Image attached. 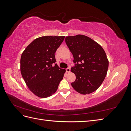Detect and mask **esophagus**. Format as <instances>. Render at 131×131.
<instances>
[{
    "label": "esophagus",
    "instance_id": "esophagus-1",
    "mask_svg": "<svg viewBox=\"0 0 131 131\" xmlns=\"http://www.w3.org/2000/svg\"><path fill=\"white\" fill-rule=\"evenodd\" d=\"M66 71H67V72L69 73V72H70V68H67V69H66Z\"/></svg>",
    "mask_w": 131,
    "mask_h": 131
}]
</instances>
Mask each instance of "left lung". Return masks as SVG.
I'll list each match as a JSON object with an SVG mask.
<instances>
[{"label":"left lung","instance_id":"obj_1","mask_svg":"<svg viewBox=\"0 0 131 131\" xmlns=\"http://www.w3.org/2000/svg\"><path fill=\"white\" fill-rule=\"evenodd\" d=\"M66 43L72 53L75 66L71 72L76 76L73 89L82 94L97 90L106 75L109 61L102 47L84 35L66 37Z\"/></svg>","mask_w":131,"mask_h":131}]
</instances>
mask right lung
Returning a JSON list of instances; mask_svg holds the SVG:
<instances>
[{"label": "right lung", "mask_w": 131, "mask_h": 131, "mask_svg": "<svg viewBox=\"0 0 131 131\" xmlns=\"http://www.w3.org/2000/svg\"><path fill=\"white\" fill-rule=\"evenodd\" d=\"M64 38L39 37L31 42L22 53L20 69L22 78L28 88L39 97L52 96L63 79L66 70L55 64L54 53Z\"/></svg>", "instance_id": "1"}]
</instances>
